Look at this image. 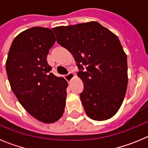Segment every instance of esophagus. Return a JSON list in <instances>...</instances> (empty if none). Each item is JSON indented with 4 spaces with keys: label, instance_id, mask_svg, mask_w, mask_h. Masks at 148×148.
<instances>
[{
    "label": "esophagus",
    "instance_id": "34e87169",
    "mask_svg": "<svg viewBox=\"0 0 148 148\" xmlns=\"http://www.w3.org/2000/svg\"><path fill=\"white\" fill-rule=\"evenodd\" d=\"M74 77H75V74L73 73H69L67 75H65V78H66V80L68 82H71V80L74 78Z\"/></svg>",
    "mask_w": 148,
    "mask_h": 148
}]
</instances>
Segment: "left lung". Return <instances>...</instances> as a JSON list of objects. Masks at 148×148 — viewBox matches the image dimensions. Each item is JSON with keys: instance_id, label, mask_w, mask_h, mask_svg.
Returning a JSON list of instances; mask_svg holds the SVG:
<instances>
[{"instance_id": "1", "label": "left lung", "mask_w": 148, "mask_h": 148, "mask_svg": "<svg viewBox=\"0 0 148 148\" xmlns=\"http://www.w3.org/2000/svg\"><path fill=\"white\" fill-rule=\"evenodd\" d=\"M58 44L73 56L84 83L80 99L95 121L112 118L127 87V61L119 39L96 21L53 28Z\"/></svg>"}]
</instances>
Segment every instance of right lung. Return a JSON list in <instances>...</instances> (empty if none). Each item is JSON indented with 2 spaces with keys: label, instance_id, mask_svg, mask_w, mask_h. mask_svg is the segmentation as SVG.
<instances>
[{
  "label": "right lung",
  "instance_id": "1",
  "mask_svg": "<svg viewBox=\"0 0 148 148\" xmlns=\"http://www.w3.org/2000/svg\"><path fill=\"white\" fill-rule=\"evenodd\" d=\"M56 42L52 29L35 27L13 40L6 61L12 90L34 118L49 124L64 112L67 82L50 73L49 50Z\"/></svg>",
  "mask_w": 148,
  "mask_h": 148
}]
</instances>
